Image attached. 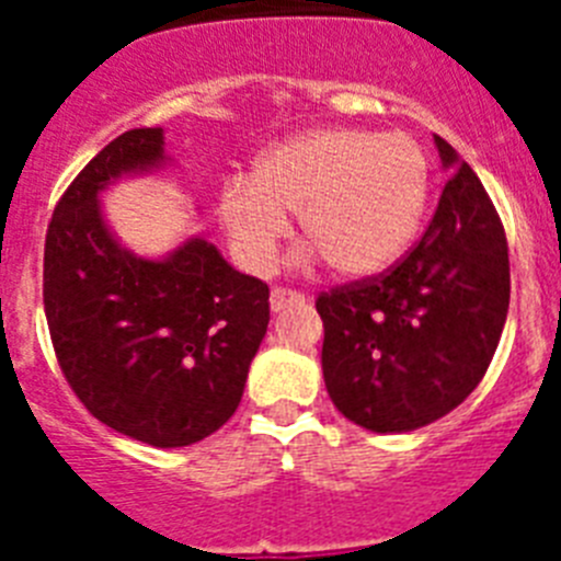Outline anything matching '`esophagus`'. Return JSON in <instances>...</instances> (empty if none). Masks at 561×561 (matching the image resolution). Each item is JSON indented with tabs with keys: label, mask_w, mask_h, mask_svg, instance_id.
Segmentation results:
<instances>
[{
	"label": "esophagus",
	"mask_w": 561,
	"mask_h": 561,
	"mask_svg": "<svg viewBox=\"0 0 561 561\" xmlns=\"http://www.w3.org/2000/svg\"><path fill=\"white\" fill-rule=\"evenodd\" d=\"M306 297L300 295V291H291V289H280V286H275L270 295V309L272 311H284L286 306H297L304 304Z\"/></svg>",
	"instance_id": "1"
}]
</instances>
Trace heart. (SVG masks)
<instances>
[{
	"instance_id": "obj_1",
	"label": "heart",
	"mask_w": 561,
	"mask_h": 561,
	"mask_svg": "<svg viewBox=\"0 0 561 561\" xmlns=\"http://www.w3.org/2000/svg\"><path fill=\"white\" fill-rule=\"evenodd\" d=\"M433 191L427 148L404 131L314 128L257 153L250 180L221 187L219 221L250 272L275 266L286 213L331 270L379 275L415 241Z\"/></svg>"
}]
</instances>
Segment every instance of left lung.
<instances>
[{
	"label": "left lung",
	"mask_w": 561,
	"mask_h": 561,
	"mask_svg": "<svg viewBox=\"0 0 561 561\" xmlns=\"http://www.w3.org/2000/svg\"><path fill=\"white\" fill-rule=\"evenodd\" d=\"M453 173L419 244L379 277L323 291V376L342 415L410 433L455 410L483 379L508 314V244L483 185L447 140Z\"/></svg>",
	"instance_id": "1"
}]
</instances>
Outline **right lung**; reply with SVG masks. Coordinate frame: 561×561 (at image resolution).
Wrapping results in <instances>:
<instances>
[{"instance_id":"obj_1","label":"right lung","mask_w":561,"mask_h":561,"mask_svg":"<svg viewBox=\"0 0 561 561\" xmlns=\"http://www.w3.org/2000/svg\"><path fill=\"white\" fill-rule=\"evenodd\" d=\"M168 162L162 128L121 134L67 187L44 244V314L69 388L106 427L160 449L236 413L270 325L264 280L207 238L142 257L106 225L101 193Z\"/></svg>"}]
</instances>
